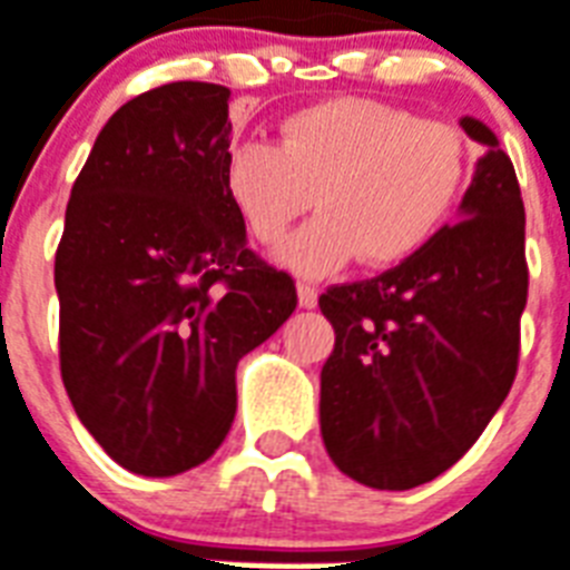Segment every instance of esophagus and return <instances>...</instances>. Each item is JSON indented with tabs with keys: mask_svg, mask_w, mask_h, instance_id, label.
Wrapping results in <instances>:
<instances>
[{
	"mask_svg": "<svg viewBox=\"0 0 570 570\" xmlns=\"http://www.w3.org/2000/svg\"><path fill=\"white\" fill-rule=\"evenodd\" d=\"M298 304L301 307L313 309L318 304V289L309 284H298Z\"/></svg>",
	"mask_w": 570,
	"mask_h": 570,
	"instance_id": "esophagus-1",
	"label": "esophagus"
}]
</instances>
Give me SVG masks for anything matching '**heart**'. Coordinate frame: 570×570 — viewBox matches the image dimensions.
Returning a JSON list of instances; mask_svg holds the SVG:
<instances>
[{"instance_id": "b5f03b06", "label": "heart", "mask_w": 570, "mask_h": 570, "mask_svg": "<svg viewBox=\"0 0 570 570\" xmlns=\"http://www.w3.org/2000/svg\"><path fill=\"white\" fill-rule=\"evenodd\" d=\"M471 175L456 128L377 99L342 96L281 122V140H239L222 164L230 207L261 245H281L309 205V219L281 252L286 269L322 277L363 257L392 266L436 237Z\"/></svg>"}]
</instances>
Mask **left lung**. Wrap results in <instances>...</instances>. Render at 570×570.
<instances>
[{
  "instance_id": "1",
  "label": "left lung",
  "mask_w": 570,
  "mask_h": 570,
  "mask_svg": "<svg viewBox=\"0 0 570 570\" xmlns=\"http://www.w3.org/2000/svg\"><path fill=\"white\" fill-rule=\"evenodd\" d=\"M485 146L462 222L383 275L331 286L336 345L322 368V439L342 474L404 492L448 471L510 395L527 304L524 202L510 155Z\"/></svg>"
}]
</instances>
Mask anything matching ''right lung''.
Listing matches in <instances>:
<instances>
[{
	"instance_id": "right-lung-1",
	"label": "right lung",
	"mask_w": 570,
	"mask_h": 570,
	"mask_svg": "<svg viewBox=\"0 0 570 570\" xmlns=\"http://www.w3.org/2000/svg\"><path fill=\"white\" fill-rule=\"evenodd\" d=\"M228 101V87L173 81L122 105L72 184L55 254L69 401L146 478L210 460L237 413V363L298 304L222 187Z\"/></svg>"
}]
</instances>
